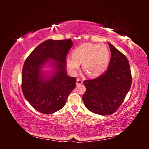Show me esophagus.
Returning a JSON list of instances; mask_svg holds the SVG:
<instances>
[{
	"label": "esophagus",
	"mask_w": 149,
	"mask_h": 149,
	"mask_svg": "<svg viewBox=\"0 0 149 149\" xmlns=\"http://www.w3.org/2000/svg\"><path fill=\"white\" fill-rule=\"evenodd\" d=\"M83 84V80L79 78H77V79H76V84L79 85V84Z\"/></svg>",
	"instance_id": "34e87169"
}]
</instances>
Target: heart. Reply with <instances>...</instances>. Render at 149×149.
<instances>
[{"instance_id":"heart-1","label":"heart","mask_w":149,"mask_h":149,"mask_svg":"<svg viewBox=\"0 0 149 149\" xmlns=\"http://www.w3.org/2000/svg\"><path fill=\"white\" fill-rule=\"evenodd\" d=\"M72 56L66 57V64L75 72L82 63L83 69L89 76L96 77L104 72L109 64L110 52L106 46L100 44L84 43L74 48Z\"/></svg>"}]
</instances>
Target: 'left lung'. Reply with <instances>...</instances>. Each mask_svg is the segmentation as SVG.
Wrapping results in <instances>:
<instances>
[{"label":"left lung","mask_w":149,"mask_h":149,"mask_svg":"<svg viewBox=\"0 0 149 149\" xmlns=\"http://www.w3.org/2000/svg\"><path fill=\"white\" fill-rule=\"evenodd\" d=\"M111 52L108 69L95 79L84 80L83 101L87 109L102 116L117 111L131 87L129 63L123 53L109 43Z\"/></svg>","instance_id":"obj_1"}]
</instances>
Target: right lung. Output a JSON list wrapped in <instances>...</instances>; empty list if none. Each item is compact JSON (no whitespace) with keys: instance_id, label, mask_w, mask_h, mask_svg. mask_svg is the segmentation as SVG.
I'll use <instances>...</instances> for the list:
<instances>
[{"instance_id":"1","label":"right lung","mask_w":149,"mask_h":149,"mask_svg":"<svg viewBox=\"0 0 149 149\" xmlns=\"http://www.w3.org/2000/svg\"><path fill=\"white\" fill-rule=\"evenodd\" d=\"M73 45L71 39L47 40L26 58L22 71V89L31 106L42 114H50L61 109L76 86V78L66 74V56ZM49 59L56 61V73L44 81L40 73Z\"/></svg>"}]
</instances>
